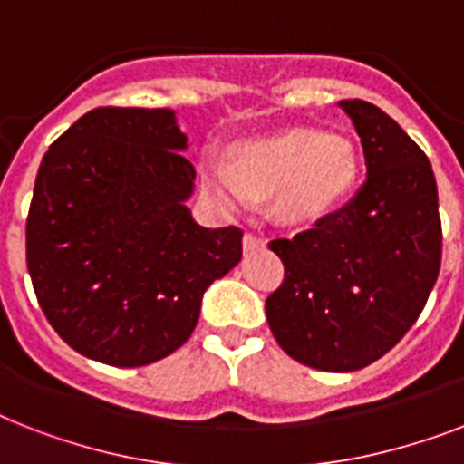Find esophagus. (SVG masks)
I'll return each mask as SVG.
<instances>
[{
	"mask_svg": "<svg viewBox=\"0 0 464 464\" xmlns=\"http://www.w3.org/2000/svg\"><path fill=\"white\" fill-rule=\"evenodd\" d=\"M265 247V240L253 236V233H246L243 236V253H255V250H262Z\"/></svg>",
	"mask_w": 464,
	"mask_h": 464,
	"instance_id": "34e87169",
	"label": "esophagus"
}]
</instances>
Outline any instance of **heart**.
<instances>
[{"instance_id": "heart-1", "label": "heart", "mask_w": 464, "mask_h": 464, "mask_svg": "<svg viewBox=\"0 0 464 464\" xmlns=\"http://www.w3.org/2000/svg\"><path fill=\"white\" fill-rule=\"evenodd\" d=\"M359 173V151L344 134L291 130L236 149L233 163L209 154L202 182L224 209H250L275 197L272 209L282 224L308 226L352 195Z\"/></svg>"}]
</instances>
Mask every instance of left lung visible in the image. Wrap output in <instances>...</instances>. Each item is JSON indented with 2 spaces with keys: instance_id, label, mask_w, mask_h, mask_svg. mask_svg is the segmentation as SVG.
Wrapping results in <instances>:
<instances>
[{
  "instance_id": "1",
  "label": "left lung",
  "mask_w": 464,
  "mask_h": 464,
  "mask_svg": "<svg viewBox=\"0 0 464 464\" xmlns=\"http://www.w3.org/2000/svg\"><path fill=\"white\" fill-rule=\"evenodd\" d=\"M361 137L366 182L344 209L291 240H272L286 279L267 323L298 363L349 373L388 353L417 323L440 269L431 163L388 112L339 101Z\"/></svg>"
}]
</instances>
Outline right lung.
<instances>
[{
  "instance_id": "1",
  "label": "right lung",
  "mask_w": 464,
  "mask_h": 464,
  "mask_svg": "<svg viewBox=\"0 0 464 464\" xmlns=\"http://www.w3.org/2000/svg\"><path fill=\"white\" fill-rule=\"evenodd\" d=\"M170 108H96L40 163L25 224L38 304L74 352L147 366L180 349L204 291L243 257V231L204 228Z\"/></svg>"
}]
</instances>
